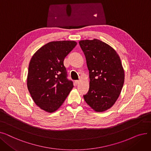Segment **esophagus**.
Masks as SVG:
<instances>
[{
  "label": "esophagus",
  "instance_id": "34e87169",
  "mask_svg": "<svg viewBox=\"0 0 151 151\" xmlns=\"http://www.w3.org/2000/svg\"><path fill=\"white\" fill-rule=\"evenodd\" d=\"M75 85H78L79 83H80V81L76 80V81H75Z\"/></svg>",
  "mask_w": 151,
  "mask_h": 151
}]
</instances>
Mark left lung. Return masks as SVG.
I'll return each instance as SVG.
<instances>
[{
    "label": "left lung",
    "instance_id": "8db88e82",
    "mask_svg": "<svg viewBox=\"0 0 151 151\" xmlns=\"http://www.w3.org/2000/svg\"><path fill=\"white\" fill-rule=\"evenodd\" d=\"M89 71L90 85L85 101L96 112L112 107L121 92L125 74L119 55L98 39L79 42Z\"/></svg>",
    "mask_w": 151,
    "mask_h": 151
}]
</instances>
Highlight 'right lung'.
Instances as JSON below:
<instances>
[{
    "mask_svg": "<svg viewBox=\"0 0 151 151\" xmlns=\"http://www.w3.org/2000/svg\"><path fill=\"white\" fill-rule=\"evenodd\" d=\"M77 45L75 41L51 42L32 57L27 85L35 104L47 113H53L64 102L73 88L67 78L65 58Z\"/></svg>",
    "mask_w": 151,
    "mask_h": 151,
    "instance_id": "add662e5",
    "label": "right lung"
}]
</instances>
